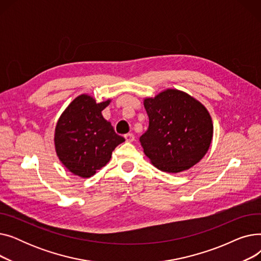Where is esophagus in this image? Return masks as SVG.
I'll list each match as a JSON object with an SVG mask.
<instances>
[{"label":"esophagus","instance_id":"esophagus-1","mask_svg":"<svg viewBox=\"0 0 261 261\" xmlns=\"http://www.w3.org/2000/svg\"><path fill=\"white\" fill-rule=\"evenodd\" d=\"M125 139H126V142H128V143H132L133 141H134V135L132 134V133H128V134H126L125 135Z\"/></svg>","mask_w":261,"mask_h":261}]
</instances>
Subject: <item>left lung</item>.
<instances>
[{"label":"left lung","instance_id":"1","mask_svg":"<svg viewBox=\"0 0 261 261\" xmlns=\"http://www.w3.org/2000/svg\"><path fill=\"white\" fill-rule=\"evenodd\" d=\"M148 130L140 142L145 154L162 171L176 173L193 167L206 154L213 140L212 117L190 95L168 89L146 98Z\"/></svg>","mask_w":261,"mask_h":261}]
</instances>
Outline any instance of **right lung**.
<instances>
[{"mask_svg": "<svg viewBox=\"0 0 261 261\" xmlns=\"http://www.w3.org/2000/svg\"><path fill=\"white\" fill-rule=\"evenodd\" d=\"M110 100L97 103L89 95L75 98L60 116L55 130L59 160L72 173L90 177L106 166L113 150L125 139L115 133L102 110Z\"/></svg>", "mask_w": 261, "mask_h": 261, "instance_id": "right-lung-1", "label": "right lung"}]
</instances>
